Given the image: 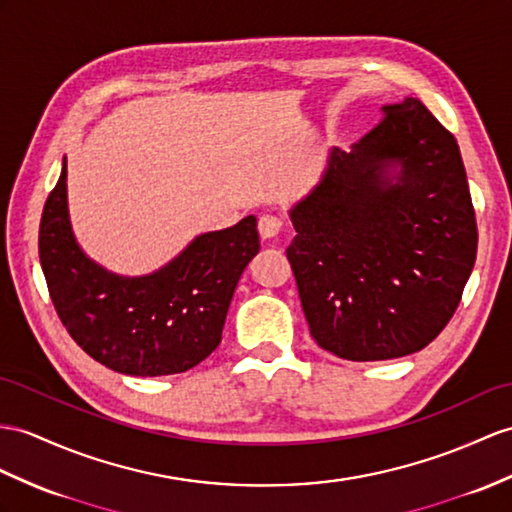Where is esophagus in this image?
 <instances>
[{"label": "esophagus", "mask_w": 512, "mask_h": 512, "mask_svg": "<svg viewBox=\"0 0 512 512\" xmlns=\"http://www.w3.org/2000/svg\"><path fill=\"white\" fill-rule=\"evenodd\" d=\"M282 230V221L276 215H263L258 219V232L263 239H276Z\"/></svg>", "instance_id": "1"}]
</instances>
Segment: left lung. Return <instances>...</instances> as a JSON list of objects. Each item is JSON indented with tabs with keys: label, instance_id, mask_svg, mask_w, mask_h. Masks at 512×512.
Instances as JSON below:
<instances>
[{
	"label": "left lung",
	"instance_id": "8db88e82",
	"mask_svg": "<svg viewBox=\"0 0 512 512\" xmlns=\"http://www.w3.org/2000/svg\"><path fill=\"white\" fill-rule=\"evenodd\" d=\"M350 152L332 147L321 180L289 210L286 249L310 334L339 358L419 352L452 319L478 252L454 136L415 97Z\"/></svg>",
	"mask_w": 512,
	"mask_h": 512
}]
</instances>
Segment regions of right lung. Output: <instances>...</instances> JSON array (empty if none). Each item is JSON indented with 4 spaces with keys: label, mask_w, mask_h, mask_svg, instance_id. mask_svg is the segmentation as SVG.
Here are the masks:
<instances>
[{
    "label": "right lung",
    "mask_w": 512,
    "mask_h": 512,
    "mask_svg": "<svg viewBox=\"0 0 512 512\" xmlns=\"http://www.w3.org/2000/svg\"><path fill=\"white\" fill-rule=\"evenodd\" d=\"M260 249L256 217L204 232L147 276H119L82 252L67 204V158L49 193L39 258L71 339L112 371L154 378L189 371L217 350L241 273Z\"/></svg>",
    "instance_id": "obj_1"
}]
</instances>
